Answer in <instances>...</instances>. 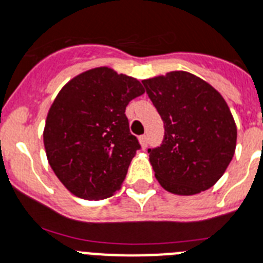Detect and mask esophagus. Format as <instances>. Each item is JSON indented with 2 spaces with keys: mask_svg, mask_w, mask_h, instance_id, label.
Returning a JSON list of instances; mask_svg holds the SVG:
<instances>
[{
  "mask_svg": "<svg viewBox=\"0 0 263 263\" xmlns=\"http://www.w3.org/2000/svg\"><path fill=\"white\" fill-rule=\"evenodd\" d=\"M139 142H140V146L143 147V148H146L147 147V136L146 135H143L139 138Z\"/></svg>",
  "mask_w": 263,
  "mask_h": 263,
  "instance_id": "obj_1",
  "label": "esophagus"
}]
</instances>
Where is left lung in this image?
Wrapping results in <instances>:
<instances>
[{
    "mask_svg": "<svg viewBox=\"0 0 263 263\" xmlns=\"http://www.w3.org/2000/svg\"><path fill=\"white\" fill-rule=\"evenodd\" d=\"M142 83L165 125L161 146L148 148L158 182L180 196L212 187L232 161L238 135L223 96L187 71Z\"/></svg>",
    "mask_w": 263,
    "mask_h": 263,
    "instance_id": "1",
    "label": "left lung"
}]
</instances>
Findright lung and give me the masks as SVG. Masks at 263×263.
<instances>
[{
	"label": "right lung",
	"mask_w": 263,
	"mask_h": 263,
	"mask_svg": "<svg viewBox=\"0 0 263 263\" xmlns=\"http://www.w3.org/2000/svg\"><path fill=\"white\" fill-rule=\"evenodd\" d=\"M143 93L136 78L105 66L81 72L58 93L43 142L55 176L74 196L102 200L120 189L140 148L125 108Z\"/></svg>",
	"instance_id": "right-lung-1"
}]
</instances>
